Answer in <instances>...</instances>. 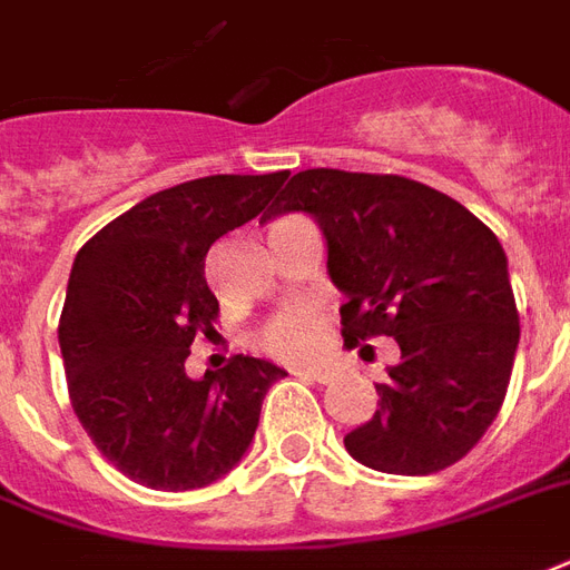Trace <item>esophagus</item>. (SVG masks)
I'll return each instance as SVG.
<instances>
[{"mask_svg":"<svg viewBox=\"0 0 570 570\" xmlns=\"http://www.w3.org/2000/svg\"><path fill=\"white\" fill-rule=\"evenodd\" d=\"M294 375L315 384H331L333 379H336V372L327 370V366H303V370H294Z\"/></svg>","mask_w":570,"mask_h":570,"instance_id":"esophagus-1","label":"esophagus"}]
</instances>
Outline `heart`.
I'll return each mask as SVG.
<instances>
[{
    "mask_svg": "<svg viewBox=\"0 0 570 570\" xmlns=\"http://www.w3.org/2000/svg\"><path fill=\"white\" fill-rule=\"evenodd\" d=\"M324 321L315 309H288L258 331V345L279 361H306L321 345Z\"/></svg>",
    "mask_w": 570,
    "mask_h": 570,
    "instance_id": "1",
    "label": "heart"
}]
</instances>
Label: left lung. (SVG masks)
Returning <instances> with one entry per match:
<instances>
[{"label":"left lung","instance_id":"obj_1","mask_svg":"<svg viewBox=\"0 0 570 570\" xmlns=\"http://www.w3.org/2000/svg\"><path fill=\"white\" fill-rule=\"evenodd\" d=\"M303 209L327 237L348 345L393 336L379 412L345 435L357 463L432 474L463 460L502 409L520 342L508 258L460 200L396 174L301 170L269 216Z\"/></svg>","mask_w":570,"mask_h":570}]
</instances>
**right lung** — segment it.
Here are the masks:
<instances>
[{"instance_id": "1", "label": "right lung", "mask_w": 570, "mask_h": 570, "mask_svg": "<svg viewBox=\"0 0 570 570\" xmlns=\"http://www.w3.org/2000/svg\"><path fill=\"white\" fill-rule=\"evenodd\" d=\"M288 170L216 174L156 191L77 252L59 348L77 421L101 456L149 490H198L249 451L261 402L285 372L234 354L200 382L186 375L198 333L219 301L209 246L267 207Z\"/></svg>"}]
</instances>
